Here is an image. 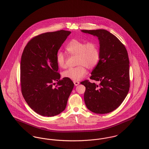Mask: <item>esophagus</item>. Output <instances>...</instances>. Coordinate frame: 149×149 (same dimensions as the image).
Wrapping results in <instances>:
<instances>
[{
	"instance_id": "obj_1",
	"label": "esophagus",
	"mask_w": 149,
	"mask_h": 149,
	"mask_svg": "<svg viewBox=\"0 0 149 149\" xmlns=\"http://www.w3.org/2000/svg\"><path fill=\"white\" fill-rule=\"evenodd\" d=\"M74 85L75 86H77V85L79 84V81H74Z\"/></svg>"
}]
</instances>
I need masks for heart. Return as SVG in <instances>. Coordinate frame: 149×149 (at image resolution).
Masks as SVG:
<instances>
[{
    "label": "heart",
    "instance_id": "heart-1",
    "mask_svg": "<svg viewBox=\"0 0 149 149\" xmlns=\"http://www.w3.org/2000/svg\"><path fill=\"white\" fill-rule=\"evenodd\" d=\"M65 49L71 56L77 57L76 64L78 66L69 68L63 72L64 78L78 81L87 74L86 68L93 69L98 63L100 51L97 43L93 41L85 43L77 39H72ZM58 65L64 68L66 65V57L61 51L58 52L56 56Z\"/></svg>",
    "mask_w": 149,
    "mask_h": 149
}]
</instances>
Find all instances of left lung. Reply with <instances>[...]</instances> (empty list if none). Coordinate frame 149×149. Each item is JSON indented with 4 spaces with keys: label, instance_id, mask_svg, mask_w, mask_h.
Segmentation results:
<instances>
[{
    "label": "left lung",
    "instance_id": "1",
    "mask_svg": "<svg viewBox=\"0 0 149 149\" xmlns=\"http://www.w3.org/2000/svg\"><path fill=\"white\" fill-rule=\"evenodd\" d=\"M95 36L100 45L99 62L90 79L99 81V85L88 80L80 84L85 86L84 98L91 111L98 114L111 112L126 97L130 89L129 58L124 45L105 29L81 30Z\"/></svg>",
    "mask_w": 149,
    "mask_h": 149
}]
</instances>
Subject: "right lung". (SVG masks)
Instances as JSON below:
<instances>
[{
  "mask_svg": "<svg viewBox=\"0 0 149 149\" xmlns=\"http://www.w3.org/2000/svg\"><path fill=\"white\" fill-rule=\"evenodd\" d=\"M70 33L60 30L36 36L23 51L22 94L30 108L43 116H55L64 111L74 88L70 79H60L56 60L58 51Z\"/></svg>",
  "mask_w": 149,
  "mask_h": 149,
  "instance_id": "right-lung-1",
  "label": "right lung"
}]
</instances>
